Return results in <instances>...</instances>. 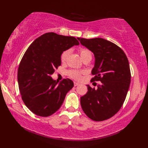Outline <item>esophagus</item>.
<instances>
[{
    "label": "esophagus",
    "instance_id": "34e87169",
    "mask_svg": "<svg viewBox=\"0 0 148 148\" xmlns=\"http://www.w3.org/2000/svg\"><path fill=\"white\" fill-rule=\"evenodd\" d=\"M74 86H77L79 85V84L78 83H76V82H74Z\"/></svg>",
    "mask_w": 148,
    "mask_h": 148
}]
</instances>
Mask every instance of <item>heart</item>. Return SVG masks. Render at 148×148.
<instances>
[{"label": "heart", "mask_w": 148, "mask_h": 148, "mask_svg": "<svg viewBox=\"0 0 148 148\" xmlns=\"http://www.w3.org/2000/svg\"><path fill=\"white\" fill-rule=\"evenodd\" d=\"M70 53L69 50H66V51L63 52L61 56V61L62 62H65L67 60L68 56ZM79 55L81 59H84L86 57H91L92 58V53L90 50L87 49H81L79 50ZM68 74L71 77L74 78L75 79H79L81 78V72L76 71H70L68 72Z\"/></svg>", "instance_id": "heart-1"}]
</instances>
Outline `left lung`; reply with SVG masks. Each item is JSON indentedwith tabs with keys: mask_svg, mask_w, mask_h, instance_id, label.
<instances>
[{
	"mask_svg": "<svg viewBox=\"0 0 148 148\" xmlns=\"http://www.w3.org/2000/svg\"><path fill=\"white\" fill-rule=\"evenodd\" d=\"M77 39L95 57L92 74L95 76L91 81H101L96 90L87 84L88 92L81 97V108L92 120H106L119 111L126 99L131 79L128 58L119 47L108 40Z\"/></svg>",
	"mask_w": 148,
	"mask_h": 148,
	"instance_id": "left-lung-1",
	"label": "left lung"
}]
</instances>
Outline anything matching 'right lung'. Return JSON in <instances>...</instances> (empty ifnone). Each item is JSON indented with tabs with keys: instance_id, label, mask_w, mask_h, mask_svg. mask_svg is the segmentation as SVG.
<instances>
[{
	"instance_id": "right-lung-1",
	"label": "right lung",
	"mask_w": 148,
	"mask_h": 148,
	"mask_svg": "<svg viewBox=\"0 0 148 148\" xmlns=\"http://www.w3.org/2000/svg\"><path fill=\"white\" fill-rule=\"evenodd\" d=\"M79 45L74 37L48 32L37 38L25 53L18 70V86L24 103L35 114H53L73 88L72 80L58 83L51 75L61 65L63 52Z\"/></svg>"
}]
</instances>
